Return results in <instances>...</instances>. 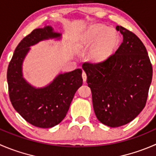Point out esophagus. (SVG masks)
I'll return each instance as SVG.
<instances>
[{
  "label": "esophagus",
  "mask_w": 156,
  "mask_h": 156,
  "mask_svg": "<svg viewBox=\"0 0 156 156\" xmlns=\"http://www.w3.org/2000/svg\"><path fill=\"white\" fill-rule=\"evenodd\" d=\"M82 78H83V81L85 82L86 80H87V75H86V73L84 72H82Z\"/></svg>",
  "instance_id": "34e87169"
}]
</instances>
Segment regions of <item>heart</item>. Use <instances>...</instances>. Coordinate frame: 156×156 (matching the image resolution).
Masks as SVG:
<instances>
[{"instance_id":"1","label":"heart","mask_w":156,"mask_h":156,"mask_svg":"<svg viewBox=\"0 0 156 156\" xmlns=\"http://www.w3.org/2000/svg\"><path fill=\"white\" fill-rule=\"evenodd\" d=\"M87 45L96 44L89 53V58L94 62H103L113 55L119 43V36L113 29L105 26L96 25L91 27L84 36Z\"/></svg>"}]
</instances>
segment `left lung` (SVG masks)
Segmentation results:
<instances>
[{
    "label": "left lung",
    "mask_w": 156,
    "mask_h": 156,
    "mask_svg": "<svg viewBox=\"0 0 156 156\" xmlns=\"http://www.w3.org/2000/svg\"><path fill=\"white\" fill-rule=\"evenodd\" d=\"M123 43L103 62L82 65L92 93L95 115L110 127L127 124L143 110L152 78V67L146 47L138 36L116 26Z\"/></svg>",
    "instance_id": "left-lung-1"
}]
</instances>
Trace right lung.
<instances>
[{
    "label": "right lung",
    "instance_id": "1",
    "mask_svg": "<svg viewBox=\"0 0 156 156\" xmlns=\"http://www.w3.org/2000/svg\"><path fill=\"white\" fill-rule=\"evenodd\" d=\"M60 36L49 26L35 29L16 46L7 69L9 97L13 108L26 121L40 128L58 124L66 117L75 92L82 85L81 69L60 74L43 88L33 87L23 78L22 63L30 46Z\"/></svg>",
    "mask_w": 156,
    "mask_h": 156
}]
</instances>
